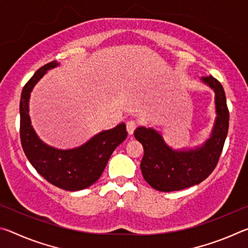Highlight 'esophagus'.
I'll return each mask as SVG.
<instances>
[{"mask_svg":"<svg viewBox=\"0 0 248 248\" xmlns=\"http://www.w3.org/2000/svg\"><path fill=\"white\" fill-rule=\"evenodd\" d=\"M137 121L134 120H129L127 121V124H125V127H127V131L129 134H132L134 132V130L137 128Z\"/></svg>","mask_w":248,"mask_h":248,"instance_id":"34e87169","label":"esophagus"}]
</instances>
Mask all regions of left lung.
<instances>
[{
  "mask_svg": "<svg viewBox=\"0 0 248 248\" xmlns=\"http://www.w3.org/2000/svg\"><path fill=\"white\" fill-rule=\"evenodd\" d=\"M201 82L215 92L216 119L211 136L195 149L175 150L153 128L139 127L136 139L143 145L141 171L151 187L158 191H176L200 184L216 169L229 130V109L221 83L212 75Z\"/></svg>",
  "mask_w": 248,
  "mask_h": 248,
  "instance_id": "left-lung-1",
  "label": "left lung"
}]
</instances>
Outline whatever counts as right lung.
<instances>
[{
    "label": "right lung",
    "instance_id": "1",
    "mask_svg": "<svg viewBox=\"0 0 248 248\" xmlns=\"http://www.w3.org/2000/svg\"><path fill=\"white\" fill-rule=\"evenodd\" d=\"M58 65L52 61L41 66L24 86L19 103L20 141L28 161L47 182L61 189L77 191L90 187L102 176L112 152L128 133L123 123L70 150L56 149L40 140L29 117V97L39 79Z\"/></svg>",
    "mask_w": 248,
    "mask_h": 248
}]
</instances>
